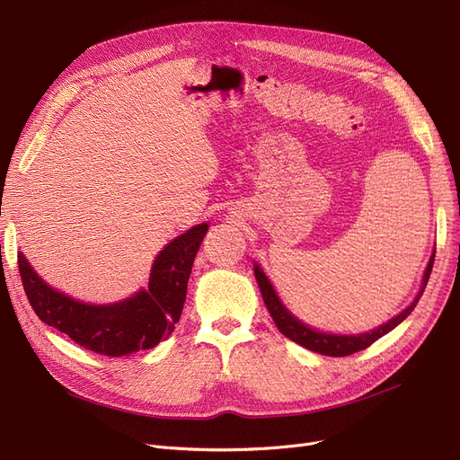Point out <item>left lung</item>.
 <instances>
[{
  "mask_svg": "<svg viewBox=\"0 0 460 460\" xmlns=\"http://www.w3.org/2000/svg\"><path fill=\"white\" fill-rule=\"evenodd\" d=\"M434 256H436V248L432 250V256L429 260L427 269H424L422 273V280H420V288L417 296L413 297V301L407 305V307L398 313L396 316H393L390 320H386L385 324L373 328L369 332H362V333H333V332H324V330H316L309 324H305L303 320H299L290 309L286 307L282 303L280 296L277 294L273 282L269 280V277L265 275V270L261 269V265L258 261H253V275H256L258 286L261 290L263 301H265V307L273 316L277 328L280 330L282 335H286L288 339H292L294 343L309 349L313 352L318 354H324V356H349L358 352L362 349H367L371 343H376L377 339H381L383 335H386L388 332H393L398 324L411 314V311L417 307V303L424 292V288H427V282L430 279L432 273V265H434Z\"/></svg>",
  "mask_w": 460,
  "mask_h": 460,
  "instance_id": "8db88e82",
  "label": "left lung"
}]
</instances>
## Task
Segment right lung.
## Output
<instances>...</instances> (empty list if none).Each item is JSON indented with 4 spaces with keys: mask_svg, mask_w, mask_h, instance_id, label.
I'll return each mask as SVG.
<instances>
[{
    "mask_svg": "<svg viewBox=\"0 0 460 460\" xmlns=\"http://www.w3.org/2000/svg\"><path fill=\"white\" fill-rule=\"evenodd\" d=\"M208 224L193 226L153 260L149 284L113 303H87L47 284L19 252L26 297L41 322L93 352L130 356L157 347L174 332L187 296V280Z\"/></svg>",
    "mask_w": 460,
    "mask_h": 460,
    "instance_id": "add662e5",
    "label": "right lung"
}]
</instances>
